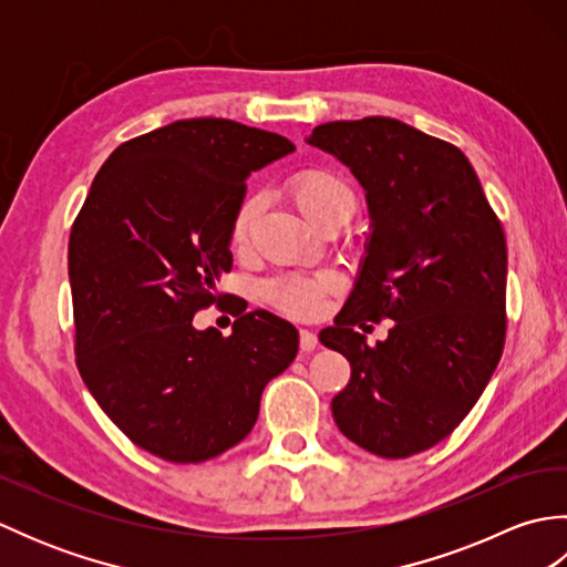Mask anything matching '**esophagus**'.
<instances>
[{"instance_id": "1", "label": "esophagus", "mask_w": 567, "mask_h": 567, "mask_svg": "<svg viewBox=\"0 0 567 567\" xmlns=\"http://www.w3.org/2000/svg\"><path fill=\"white\" fill-rule=\"evenodd\" d=\"M317 346H319V339H317V333H315V331H307V329L299 331V348H302L305 353L315 351Z\"/></svg>"}]
</instances>
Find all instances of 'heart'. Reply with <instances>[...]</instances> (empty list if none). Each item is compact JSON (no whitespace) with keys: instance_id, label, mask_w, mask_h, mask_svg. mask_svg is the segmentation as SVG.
<instances>
[{"instance_id":"1","label":"heart","mask_w":567,"mask_h":567,"mask_svg":"<svg viewBox=\"0 0 567 567\" xmlns=\"http://www.w3.org/2000/svg\"><path fill=\"white\" fill-rule=\"evenodd\" d=\"M290 192L311 221L323 226L329 219L355 212V192L351 183L331 171V167H305L290 177ZM262 209L260 192L248 195L236 204L228 224V244L234 250H244L250 244L252 226H256ZM333 290L329 277H307V275H277L265 280L260 287V297L272 309L282 311L287 317H315L323 307V299Z\"/></svg>"}]
</instances>
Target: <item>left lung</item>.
I'll return each mask as SVG.
<instances>
[{"label": "left lung", "instance_id": "left-lung-1", "mask_svg": "<svg viewBox=\"0 0 567 567\" xmlns=\"http://www.w3.org/2000/svg\"><path fill=\"white\" fill-rule=\"evenodd\" d=\"M311 146L368 189L372 236L355 290L321 343L351 380L331 400L346 439L409 457L451 436L495 372L507 339V238L473 165L453 143L388 116L331 122ZM392 318L368 347L355 326Z\"/></svg>", "mask_w": 567, "mask_h": 567}]
</instances>
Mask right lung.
<instances>
[{"label":"right lung","mask_w":567,"mask_h":567,"mask_svg":"<svg viewBox=\"0 0 567 567\" xmlns=\"http://www.w3.org/2000/svg\"><path fill=\"white\" fill-rule=\"evenodd\" d=\"M295 151L231 118H183L124 141L70 228L75 363L138 449L202 463L244 441L260 394L297 355L290 321L244 311L234 333L192 327L221 305L228 224L250 171Z\"/></svg>","instance_id":"right-lung-1"}]
</instances>
